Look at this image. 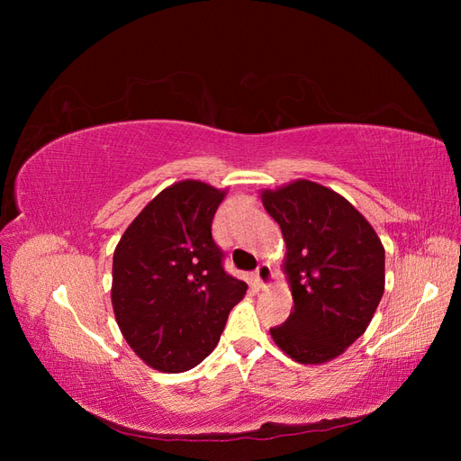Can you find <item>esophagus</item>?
Masks as SVG:
<instances>
[{"label":"esophagus","instance_id":"1","mask_svg":"<svg viewBox=\"0 0 461 461\" xmlns=\"http://www.w3.org/2000/svg\"><path fill=\"white\" fill-rule=\"evenodd\" d=\"M271 278H273V271H271L269 265H267V263L258 265V269H256V281H258L259 288L269 286V285H271Z\"/></svg>","mask_w":461,"mask_h":461}]
</instances>
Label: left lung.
Wrapping results in <instances>:
<instances>
[{"instance_id":"obj_1","label":"left lung","mask_w":461,"mask_h":461,"mask_svg":"<svg viewBox=\"0 0 461 461\" xmlns=\"http://www.w3.org/2000/svg\"><path fill=\"white\" fill-rule=\"evenodd\" d=\"M261 200L281 225L294 300L271 337L300 364H323L371 323L384 292V248L350 202L310 180L265 190Z\"/></svg>"}]
</instances>
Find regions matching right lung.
Segmentation results:
<instances>
[{
  "instance_id": "obj_1",
  "label": "right lung",
  "mask_w": 461,
  "mask_h": 461,
  "mask_svg": "<svg viewBox=\"0 0 461 461\" xmlns=\"http://www.w3.org/2000/svg\"><path fill=\"white\" fill-rule=\"evenodd\" d=\"M222 198L200 180L165 188L115 248L111 302L119 329L158 371L183 373L212 354L248 290L222 267L212 234Z\"/></svg>"
}]
</instances>
